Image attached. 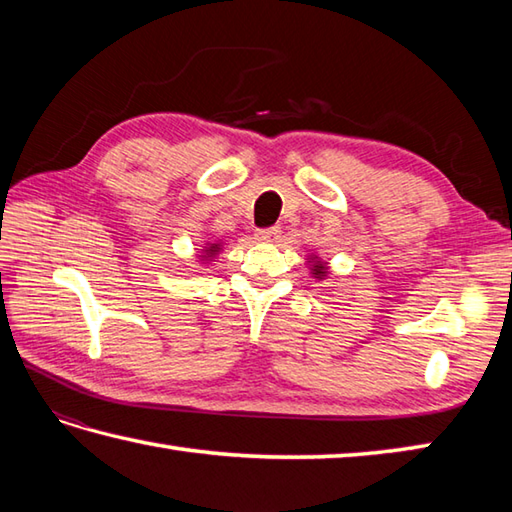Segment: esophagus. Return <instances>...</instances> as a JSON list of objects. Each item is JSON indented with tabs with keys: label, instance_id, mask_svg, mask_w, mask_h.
Listing matches in <instances>:
<instances>
[{
	"label": "esophagus",
	"instance_id": "1",
	"mask_svg": "<svg viewBox=\"0 0 512 512\" xmlns=\"http://www.w3.org/2000/svg\"><path fill=\"white\" fill-rule=\"evenodd\" d=\"M281 235V228L279 226H266V228H257L255 237L259 242H275V239Z\"/></svg>",
	"mask_w": 512,
	"mask_h": 512
}]
</instances>
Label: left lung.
Instances as JSON below:
<instances>
[{
    "instance_id": "1",
    "label": "left lung",
    "mask_w": 512,
    "mask_h": 512,
    "mask_svg": "<svg viewBox=\"0 0 512 512\" xmlns=\"http://www.w3.org/2000/svg\"><path fill=\"white\" fill-rule=\"evenodd\" d=\"M314 275H321L323 277V270L317 266V268H314Z\"/></svg>"
}]
</instances>
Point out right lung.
Listing matches in <instances>:
<instances>
[{
    "instance_id": "add662e5",
    "label": "right lung",
    "mask_w": 512,
    "mask_h": 512,
    "mask_svg": "<svg viewBox=\"0 0 512 512\" xmlns=\"http://www.w3.org/2000/svg\"><path fill=\"white\" fill-rule=\"evenodd\" d=\"M209 253H211V255L215 253V246H211V248H209ZM209 253H206V255H209Z\"/></svg>"
}]
</instances>
